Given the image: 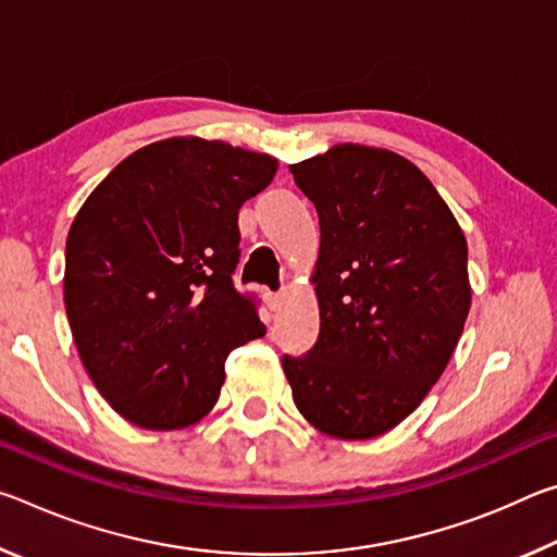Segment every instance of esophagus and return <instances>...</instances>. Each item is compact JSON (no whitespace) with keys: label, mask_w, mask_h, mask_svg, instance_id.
I'll return each instance as SVG.
<instances>
[{"label":"esophagus","mask_w":557,"mask_h":557,"mask_svg":"<svg viewBox=\"0 0 557 557\" xmlns=\"http://www.w3.org/2000/svg\"><path fill=\"white\" fill-rule=\"evenodd\" d=\"M265 301H268V307L272 309V312H277V309L282 307V301H285V289H282V292H270V295L265 297Z\"/></svg>","instance_id":"esophagus-1"}]
</instances>
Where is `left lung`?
<instances>
[{"mask_svg": "<svg viewBox=\"0 0 557 557\" xmlns=\"http://www.w3.org/2000/svg\"><path fill=\"white\" fill-rule=\"evenodd\" d=\"M319 215V338L282 369L307 422L338 440L393 430L425 400L465 329L467 238L408 159L336 145L289 166Z\"/></svg>", "mask_w": 557, "mask_h": 557, "instance_id": "8db88e82", "label": "left lung"}]
</instances>
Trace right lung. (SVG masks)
<instances>
[{"mask_svg": "<svg viewBox=\"0 0 557 557\" xmlns=\"http://www.w3.org/2000/svg\"><path fill=\"white\" fill-rule=\"evenodd\" d=\"M275 172V157L221 139H162L122 159L73 219L63 275L73 342L132 425L206 418L225 358L265 334L233 270L240 206Z\"/></svg>", "mask_w": 557, "mask_h": 557, "instance_id": "obj_1", "label": "right lung"}]
</instances>
